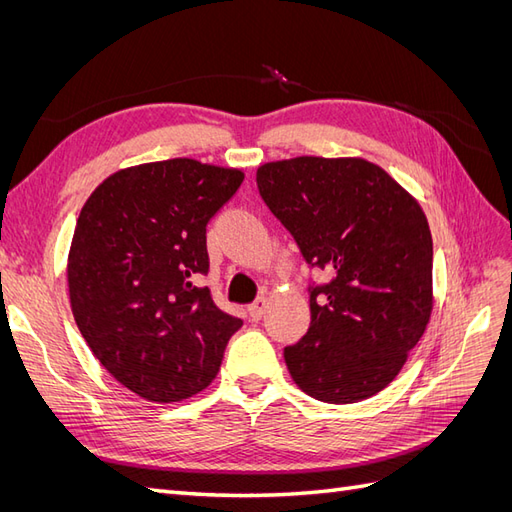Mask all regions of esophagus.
<instances>
[{
    "label": "esophagus",
    "instance_id": "1",
    "mask_svg": "<svg viewBox=\"0 0 512 512\" xmlns=\"http://www.w3.org/2000/svg\"><path fill=\"white\" fill-rule=\"evenodd\" d=\"M265 309H267V297H260L250 307H247V312H250L252 320H260L262 314H265Z\"/></svg>",
    "mask_w": 512,
    "mask_h": 512
}]
</instances>
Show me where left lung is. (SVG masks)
I'll list each match as a JSON object with an SVG mask.
<instances>
[{
  "mask_svg": "<svg viewBox=\"0 0 512 512\" xmlns=\"http://www.w3.org/2000/svg\"><path fill=\"white\" fill-rule=\"evenodd\" d=\"M258 190L331 282L309 288L312 322L284 359L299 389L356 404L389 386L433 309V241L418 200L374 162L299 156L256 170Z\"/></svg>",
  "mask_w": 512,
  "mask_h": 512,
  "instance_id": "left-lung-1",
  "label": "left lung"
}]
</instances>
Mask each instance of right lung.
Segmentation results:
<instances>
[{"mask_svg": "<svg viewBox=\"0 0 512 512\" xmlns=\"http://www.w3.org/2000/svg\"><path fill=\"white\" fill-rule=\"evenodd\" d=\"M243 170L173 158L121 168L91 192L68 254L72 314L96 359L156 404L218 376L243 320L196 286L209 271L207 224Z\"/></svg>", "mask_w": 512, "mask_h": 512, "instance_id": "obj_1", "label": "right lung"}]
</instances>
